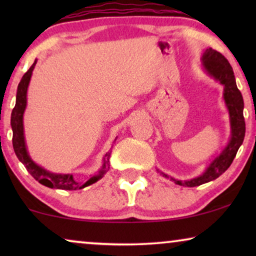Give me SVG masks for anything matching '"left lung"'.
Instances as JSON below:
<instances>
[{
	"mask_svg": "<svg viewBox=\"0 0 256 256\" xmlns=\"http://www.w3.org/2000/svg\"><path fill=\"white\" fill-rule=\"evenodd\" d=\"M202 64L206 71L213 78L219 80L220 84L225 86V101L230 110V126H232V138L227 146V148L216 157L208 169L202 176L194 178L191 180H174V183L182 186L194 188L208 183L210 180H216L220 174H222L228 169L236 157L240 146L242 144L246 132V124L244 118V99L241 92L238 90L236 78L232 66L220 52L213 50L212 48H208L202 56ZM166 177V174H163Z\"/></svg>",
	"mask_w": 256,
	"mask_h": 256,
	"instance_id": "obj_1",
	"label": "left lung"
}]
</instances>
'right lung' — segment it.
Returning a JSON list of instances; mask_svg holds the SVG:
<instances>
[{"instance_id": "1", "label": "right lung", "mask_w": 256, "mask_h": 256, "mask_svg": "<svg viewBox=\"0 0 256 256\" xmlns=\"http://www.w3.org/2000/svg\"><path fill=\"white\" fill-rule=\"evenodd\" d=\"M34 65H36V62L31 65V68L24 73L22 79H20L18 87H17L16 104L12 112V121H10V124H12V146L16 156L24 164V166L26 168V170L29 171L31 176L40 182V184L45 185V186L62 188V190H76V188L88 186V185L96 183L98 180H100L104 176V174L106 172L108 168H110V156L112 150L106 154V160H104V166L99 172H98V174L87 180L86 183H80V182L76 180L72 174H56L48 172V171L38 166L37 164H34L31 160L29 155H28L23 134V113L26 106L28 85H29Z\"/></svg>"}]
</instances>
